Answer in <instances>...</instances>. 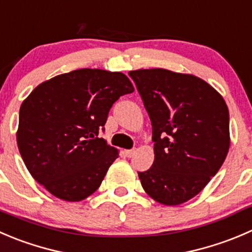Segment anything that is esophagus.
Listing matches in <instances>:
<instances>
[{
    "label": "esophagus",
    "mask_w": 252,
    "mask_h": 252,
    "mask_svg": "<svg viewBox=\"0 0 252 252\" xmlns=\"http://www.w3.org/2000/svg\"><path fill=\"white\" fill-rule=\"evenodd\" d=\"M134 154H135V149H131V150H126V155L128 156V158H131Z\"/></svg>",
    "instance_id": "34e87169"
}]
</instances>
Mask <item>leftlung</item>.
<instances>
[{
	"label": "left lung",
	"instance_id": "8db88e82",
	"mask_svg": "<svg viewBox=\"0 0 252 252\" xmlns=\"http://www.w3.org/2000/svg\"><path fill=\"white\" fill-rule=\"evenodd\" d=\"M153 126L155 160L138 172L146 193L165 206L193 198L228 154L229 111L199 77L165 69L129 72Z\"/></svg>",
	"mask_w": 252,
	"mask_h": 252
}]
</instances>
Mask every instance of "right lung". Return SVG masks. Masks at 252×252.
Returning a JSON list of instances; mask_svg holds the SVG:
<instances>
[{
  "mask_svg": "<svg viewBox=\"0 0 252 252\" xmlns=\"http://www.w3.org/2000/svg\"><path fill=\"white\" fill-rule=\"evenodd\" d=\"M134 87L122 72L80 69L43 82L19 109L17 144L34 180L79 202L101 186L118 151L98 138L109 109Z\"/></svg>",
  "mask_w": 252,
  "mask_h": 252,
  "instance_id": "right-lung-1",
  "label": "right lung"
}]
</instances>
